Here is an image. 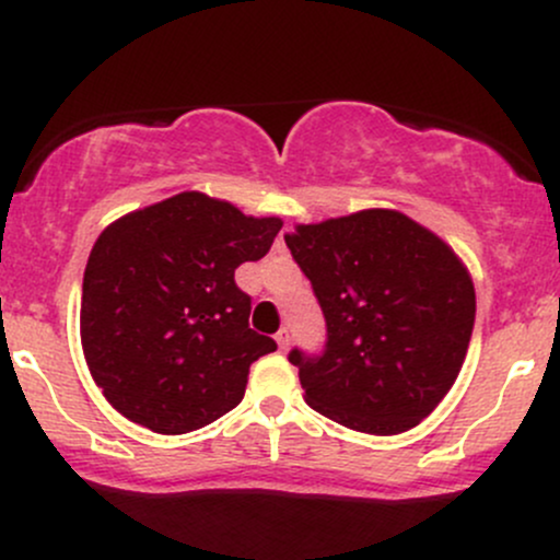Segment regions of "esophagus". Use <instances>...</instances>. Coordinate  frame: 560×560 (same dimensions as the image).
Here are the masks:
<instances>
[{"label":"esophagus","instance_id":"1","mask_svg":"<svg viewBox=\"0 0 560 560\" xmlns=\"http://www.w3.org/2000/svg\"><path fill=\"white\" fill-rule=\"evenodd\" d=\"M276 345H279L281 352L289 350V345H292V334H289V329H281L276 334Z\"/></svg>","mask_w":560,"mask_h":560}]
</instances>
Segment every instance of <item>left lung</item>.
I'll use <instances>...</instances> for the list:
<instances>
[{"label":"left lung","instance_id":"left-lung-1","mask_svg":"<svg viewBox=\"0 0 560 560\" xmlns=\"http://www.w3.org/2000/svg\"><path fill=\"white\" fill-rule=\"evenodd\" d=\"M287 247L326 318L318 358L289 352L305 402L365 434H400L442 402L466 361L477 294L445 240L400 210L298 223Z\"/></svg>","mask_w":560,"mask_h":560}]
</instances>
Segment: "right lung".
Listing matches in <instances>:
<instances>
[{"label": "right lung", "instance_id": "add662e5", "mask_svg": "<svg viewBox=\"0 0 560 560\" xmlns=\"http://www.w3.org/2000/svg\"><path fill=\"white\" fill-rule=\"evenodd\" d=\"M281 218L182 191L96 236L81 294V347L118 413L186 434L242 402L249 365L276 350L249 329L234 271L271 249Z\"/></svg>", "mask_w": 560, "mask_h": 560}]
</instances>
